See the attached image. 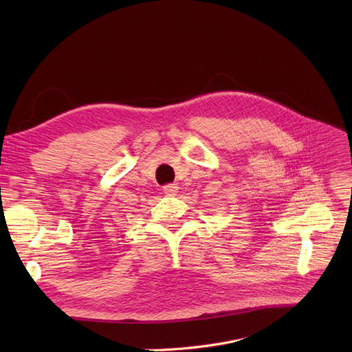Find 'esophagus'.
Segmentation results:
<instances>
[{
    "label": "esophagus",
    "mask_w": 352,
    "mask_h": 352,
    "mask_svg": "<svg viewBox=\"0 0 352 352\" xmlns=\"http://www.w3.org/2000/svg\"><path fill=\"white\" fill-rule=\"evenodd\" d=\"M177 185H175V184H167V185H164L163 186V190H164V194H167V195H176L177 194Z\"/></svg>",
    "instance_id": "esophagus-1"
}]
</instances>
